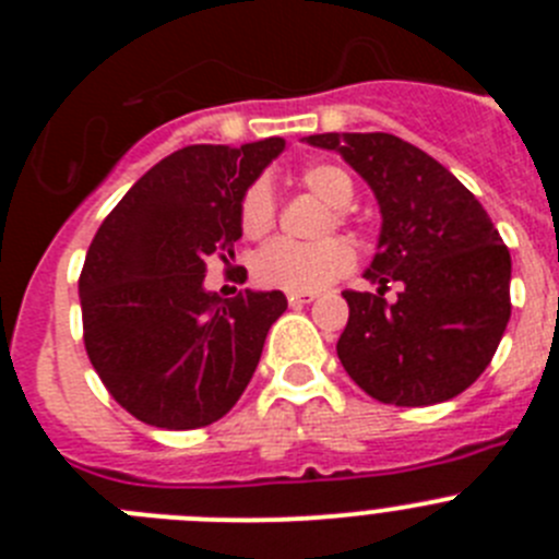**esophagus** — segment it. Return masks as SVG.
Wrapping results in <instances>:
<instances>
[{"label": "esophagus", "instance_id": "1", "mask_svg": "<svg viewBox=\"0 0 559 559\" xmlns=\"http://www.w3.org/2000/svg\"><path fill=\"white\" fill-rule=\"evenodd\" d=\"M316 299V294H288V302L294 305V308H299V305H310Z\"/></svg>", "mask_w": 559, "mask_h": 559}]
</instances>
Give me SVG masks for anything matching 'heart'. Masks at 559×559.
<instances>
[{
	"label": "heart",
	"instance_id": "obj_1",
	"mask_svg": "<svg viewBox=\"0 0 559 559\" xmlns=\"http://www.w3.org/2000/svg\"><path fill=\"white\" fill-rule=\"evenodd\" d=\"M302 185L324 204L347 206L355 195V185L347 173L335 165H310L302 170ZM274 190L269 181H254L243 192L240 201V226L243 235L263 237L274 226ZM335 221H344V215H335ZM355 265V249L344 237H322L313 243L302 240H288L276 237L269 246L257 251L254 276L265 288L290 290V294H316L328 288L335 280L347 274Z\"/></svg>",
	"mask_w": 559,
	"mask_h": 559
}]
</instances>
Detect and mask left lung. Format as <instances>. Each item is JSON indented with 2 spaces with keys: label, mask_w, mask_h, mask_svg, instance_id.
<instances>
[{
  "label": "left lung",
  "mask_w": 559,
  "mask_h": 559,
  "mask_svg": "<svg viewBox=\"0 0 559 559\" xmlns=\"http://www.w3.org/2000/svg\"><path fill=\"white\" fill-rule=\"evenodd\" d=\"M310 145L344 156L380 206L378 294L344 290L349 305L338 358L369 397L433 406L487 369L510 322V249L462 181L394 133H313ZM389 282L401 283L386 304Z\"/></svg>",
  "instance_id": "1"
}]
</instances>
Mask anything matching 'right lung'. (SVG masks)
I'll return each instance as SVG.
<instances>
[{
	"mask_svg": "<svg viewBox=\"0 0 559 559\" xmlns=\"http://www.w3.org/2000/svg\"><path fill=\"white\" fill-rule=\"evenodd\" d=\"M285 140L187 145L142 176L86 251L83 344L128 414L167 431L204 428L249 386L283 290L221 299L204 288L210 257L229 263L240 201Z\"/></svg>",
	"mask_w": 559,
	"mask_h": 559,
	"instance_id": "add662e5",
	"label": "right lung"
}]
</instances>
